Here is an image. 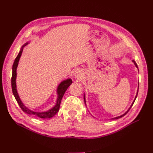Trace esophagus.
Returning a JSON list of instances; mask_svg holds the SVG:
<instances>
[{
    "mask_svg": "<svg viewBox=\"0 0 153 153\" xmlns=\"http://www.w3.org/2000/svg\"><path fill=\"white\" fill-rule=\"evenodd\" d=\"M79 72H78V71H76V72L74 73V75H75V76L76 77H78V76H79Z\"/></svg>",
    "mask_w": 153,
    "mask_h": 153,
    "instance_id": "esophagus-1",
    "label": "esophagus"
}]
</instances>
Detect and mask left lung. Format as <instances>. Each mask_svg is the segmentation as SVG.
<instances>
[{
  "instance_id": "1",
  "label": "left lung",
  "mask_w": 153,
  "mask_h": 153,
  "mask_svg": "<svg viewBox=\"0 0 153 153\" xmlns=\"http://www.w3.org/2000/svg\"><path fill=\"white\" fill-rule=\"evenodd\" d=\"M133 62H134V64H135V66H136V67H137V64H136V62H135L134 60H133ZM137 94H138V90H137V95H136V97H135V100H134V102H133V103H132V105H131V107H130V108H129V110H128V111H127V112H126V113L124 114H123V115H122V116H118V117H116V118H113V120H114V119H118V118H122V116H125V115L128 112V111H129V110H130V108H131V106H133V105H134V102H135V100L136 98H137ZM84 100H85V99H84Z\"/></svg>"
}]
</instances>
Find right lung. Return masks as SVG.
<instances>
[{"label": "right lung", "instance_id": "right-lung-1", "mask_svg": "<svg viewBox=\"0 0 153 153\" xmlns=\"http://www.w3.org/2000/svg\"><path fill=\"white\" fill-rule=\"evenodd\" d=\"M26 44L24 45V46L22 47V48L24 46H25ZM22 51L23 48H22V50L19 51V54H18L17 57L16 58V59L14 60V62L12 66V79H11V83H12V93L14 94V96L15 97V99L16 100V101L18 102L19 106H20L21 109L25 112L27 114L32 115V116H35L36 117H39V118H51L52 117H53L58 112L60 108V103H61V100L62 99L64 95L65 92L67 90L71 83H72V81H71V79H68L67 80H65L64 82H62L59 85H58V89H57V93H58V99H57V101H56V105H55L54 107H53V108L48 110L47 112H33L32 110L27 108L22 102L18 96V94L17 93V90H16V68H17L18 64V62L19 60V58L21 56V54L22 53Z\"/></svg>", "mask_w": 153, "mask_h": 153}]
</instances>
